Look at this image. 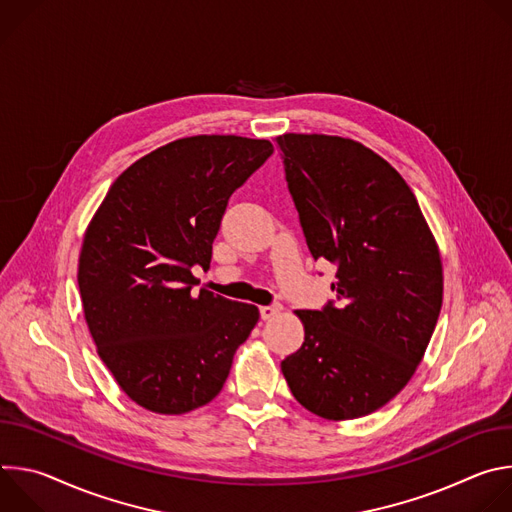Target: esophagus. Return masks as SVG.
Returning <instances> with one entry per match:
<instances>
[{"label":"esophagus","mask_w":512,"mask_h":512,"mask_svg":"<svg viewBox=\"0 0 512 512\" xmlns=\"http://www.w3.org/2000/svg\"><path fill=\"white\" fill-rule=\"evenodd\" d=\"M259 312H261V318H263V320H271V318H275V316L281 312V306H279V304L261 306V308H259Z\"/></svg>","instance_id":"obj_1"}]
</instances>
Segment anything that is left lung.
<instances>
[{
  "label": "left lung",
  "mask_w": 512,
  "mask_h": 512,
  "mask_svg": "<svg viewBox=\"0 0 512 512\" xmlns=\"http://www.w3.org/2000/svg\"><path fill=\"white\" fill-rule=\"evenodd\" d=\"M287 188L314 259L336 265L338 304L298 310L306 338L281 362L308 411L356 419L413 377L444 300L440 249L401 174L362 143L283 133Z\"/></svg>",
  "instance_id": "left-lung-1"
}]
</instances>
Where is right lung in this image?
Here are the masks:
<instances>
[{
	"mask_svg": "<svg viewBox=\"0 0 512 512\" xmlns=\"http://www.w3.org/2000/svg\"><path fill=\"white\" fill-rule=\"evenodd\" d=\"M273 154L267 139L194 135L131 164L87 227L79 289L97 352L139 407L180 415L221 393L257 306L192 291L231 194Z\"/></svg>",
	"mask_w": 512,
	"mask_h": 512,
	"instance_id": "right-lung-1",
	"label": "right lung"
}]
</instances>
